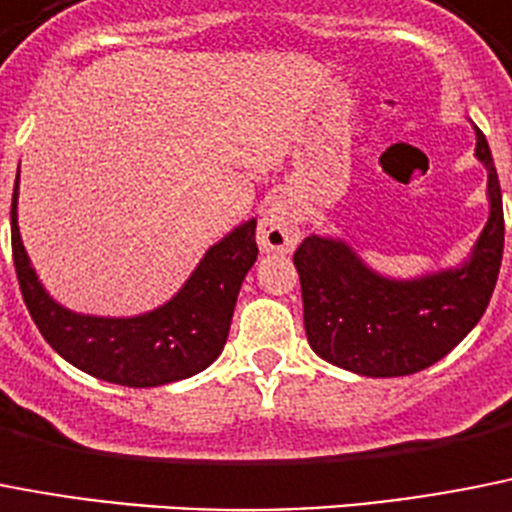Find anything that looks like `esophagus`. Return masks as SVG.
<instances>
[{
  "label": "esophagus",
  "instance_id": "obj_1",
  "mask_svg": "<svg viewBox=\"0 0 512 512\" xmlns=\"http://www.w3.org/2000/svg\"><path fill=\"white\" fill-rule=\"evenodd\" d=\"M299 237V213L293 211V206L286 198H273V201L265 206V211H262L260 216V224H257V242H260V250L288 255V252L296 250Z\"/></svg>",
  "mask_w": 512,
  "mask_h": 512
}]
</instances>
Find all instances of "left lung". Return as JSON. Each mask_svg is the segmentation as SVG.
Returning <instances> with one entry per match:
<instances>
[{
    "mask_svg": "<svg viewBox=\"0 0 512 512\" xmlns=\"http://www.w3.org/2000/svg\"><path fill=\"white\" fill-rule=\"evenodd\" d=\"M474 157L487 170L490 216L453 268L394 278L373 270L340 237L311 234L293 255L311 350L368 379L410 376L451 353L490 304L505 244L502 193L492 151L474 126Z\"/></svg>",
    "mask_w": 512,
    "mask_h": 512,
    "instance_id": "left-lung-1",
    "label": "left lung"
}]
</instances>
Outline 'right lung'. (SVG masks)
Listing matches in <instances>:
<instances>
[{
    "mask_svg": "<svg viewBox=\"0 0 512 512\" xmlns=\"http://www.w3.org/2000/svg\"><path fill=\"white\" fill-rule=\"evenodd\" d=\"M17 198L20 185L15 182L12 257L22 299L64 361L108 384L146 389L190 379L219 358L244 275L257 260V219L242 221L211 244L188 281L162 306L133 317H97L66 309L46 291L22 244Z\"/></svg>",
    "mask_w": 512,
    "mask_h": 512,
    "instance_id": "obj_1",
    "label": "right lung"
}]
</instances>
